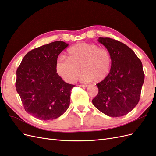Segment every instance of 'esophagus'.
<instances>
[{"instance_id":"34e87169","label":"esophagus","mask_w":156,"mask_h":156,"mask_svg":"<svg viewBox=\"0 0 156 156\" xmlns=\"http://www.w3.org/2000/svg\"><path fill=\"white\" fill-rule=\"evenodd\" d=\"M80 87H83V88H86L88 87L87 84H80V85H79Z\"/></svg>"}]
</instances>
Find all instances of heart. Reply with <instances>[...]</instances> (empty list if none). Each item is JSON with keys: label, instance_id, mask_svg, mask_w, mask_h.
<instances>
[{"label": "heart", "instance_id": "b5f03b06", "mask_svg": "<svg viewBox=\"0 0 156 156\" xmlns=\"http://www.w3.org/2000/svg\"><path fill=\"white\" fill-rule=\"evenodd\" d=\"M68 58L60 56L56 62V72L68 83H73L81 69L83 81L101 82L107 77L112 67L109 51L96 44L78 43L68 49Z\"/></svg>", "mask_w": 156, "mask_h": 156}]
</instances>
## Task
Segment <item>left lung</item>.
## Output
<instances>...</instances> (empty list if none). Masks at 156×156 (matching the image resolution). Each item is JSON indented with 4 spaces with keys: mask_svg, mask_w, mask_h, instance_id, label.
Here are the masks:
<instances>
[{
    "mask_svg": "<svg viewBox=\"0 0 156 156\" xmlns=\"http://www.w3.org/2000/svg\"><path fill=\"white\" fill-rule=\"evenodd\" d=\"M98 40L109 51L112 64L107 77L96 84L98 94L92 103L108 116H122L139 101L144 81L143 64L133 51L122 42L110 37Z\"/></svg>",
    "mask_w": 156,
    "mask_h": 156,
    "instance_id": "1",
    "label": "left lung"
}]
</instances>
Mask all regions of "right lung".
Listing matches in <instances>:
<instances>
[{
  "mask_svg": "<svg viewBox=\"0 0 156 156\" xmlns=\"http://www.w3.org/2000/svg\"><path fill=\"white\" fill-rule=\"evenodd\" d=\"M68 46L56 41L32 49L17 69L16 90L25 110L37 119H56L69 107L75 85L65 83L56 70L58 56Z\"/></svg>",
  "mask_w": 156,
  "mask_h": 156,
  "instance_id": "add662e5",
  "label": "right lung"
}]
</instances>
